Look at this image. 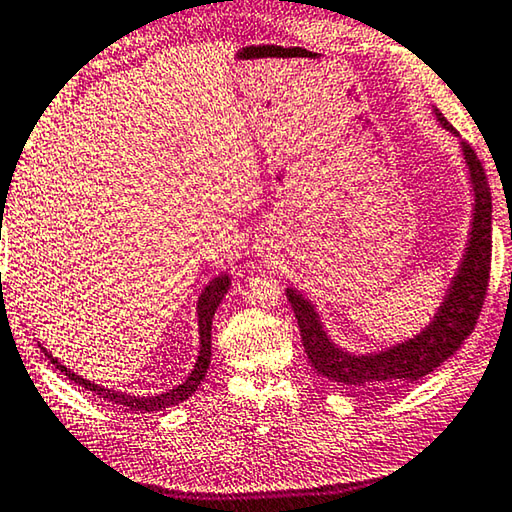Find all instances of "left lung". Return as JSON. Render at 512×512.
<instances>
[{
	"label": "left lung",
	"mask_w": 512,
	"mask_h": 512,
	"mask_svg": "<svg viewBox=\"0 0 512 512\" xmlns=\"http://www.w3.org/2000/svg\"><path fill=\"white\" fill-rule=\"evenodd\" d=\"M432 114L439 128L460 141L458 132L439 114V109H432ZM460 153L471 187L467 245L462 249L465 254L455 267L435 316L426 322V327H421V332L382 350L355 352L334 341L316 302H311L302 290L286 288V297L300 325L306 357L322 377L361 393L391 391L435 371L462 348L465 338L471 334L483 309L487 277H490L492 196L485 171L471 146L460 141Z\"/></svg>",
	"instance_id": "8db88e82"
}]
</instances>
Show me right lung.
<instances>
[{"instance_id": "right-lung-1", "label": "right lung", "mask_w": 512, "mask_h": 512, "mask_svg": "<svg viewBox=\"0 0 512 512\" xmlns=\"http://www.w3.org/2000/svg\"><path fill=\"white\" fill-rule=\"evenodd\" d=\"M229 288H231L229 272H222V274H217V277L212 279L208 286L201 290L199 302H196V322H199V357H196V364L192 368V373L187 375L185 380L178 384V387L157 393V396H132V393L102 387V384L86 380V377L77 375L75 371H70V368L61 364L57 357H52V352H47V348H43L41 341H38V348L45 352V357L52 361L54 368H59V371L64 373L68 380H73L75 384H80V387L93 391L100 398L112 400V403L128 407V410H132V412H160V410H167V407H174V405L183 403V400L190 398L192 393L199 389V384L203 382V377H206L208 366H210V355H212V350H210V345H212L210 343L212 318H215L217 306L222 304L224 295L229 293Z\"/></svg>"}]
</instances>
